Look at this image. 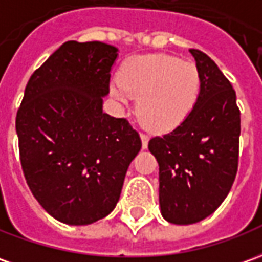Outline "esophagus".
<instances>
[{"instance_id":"esophagus-1","label":"esophagus","mask_w":262,"mask_h":262,"mask_svg":"<svg viewBox=\"0 0 262 262\" xmlns=\"http://www.w3.org/2000/svg\"><path fill=\"white\" fill-rule=\"evenodd\" d=\"M141 141H142V148H147V147H148V141H149L148 135L141 133Z\"/></svg>"}]
</instances>
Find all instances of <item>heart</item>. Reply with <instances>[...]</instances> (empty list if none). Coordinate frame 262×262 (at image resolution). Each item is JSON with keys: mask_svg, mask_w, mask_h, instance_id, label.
Instances as JSON below:
<instances>
[{"mask_svg": "<svg viewBox=\"0 0 262 262\" xmlns=\"http://www.w3.org/2000/svg\"><path fill=\"white\" fill-rule=\"evenodd\" d=\"M201 88L194 62L167 54L138 55L113 79L111 93L121 102L138 98V118L152 131H168L180 125L195 105Z\"/></svg>", "mask_w": 262, "mask_h": 262, "instance_id": "1", "label": "heart"}]
</instances>
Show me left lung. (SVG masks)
I'll return each mask as SVG.
<instances>
[{"instance_id":"8db88e82","label":"left lung","mask_w":262,"mask_h":262,"mask_svg":"<svg viewBox=\"0 0 262 262\" xmlns=\"http://www.w3.org/2000/svg\"><path fill=\"white\" fill-rule=\"evenodd\" d=\"M201 88L192 111L148 148L160 165V207L171 224L211 215L228 195L238 169L241 117L235 91L212 59L189 50Z\"/></svg>"}]
</instances>
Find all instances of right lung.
Here are the masks:
<instances>
[{"mask_svg": "<svg viewBox=\"0 0 262 262\" xmlns=\"http://www.w3.org/2000/svg\"><path fill=\"white\" fill-rule=\"evenodd\" d=\"M117 48L67 41L34 71L17 111L19 160L32 195L61 223L88 225L115 208L141 149L125 118L102 113Z\"/></svg>", "mask_w": 262, "mask_h": 262, "instance_id": "right-lung-1", "label": "right lung"}]
</instances>
